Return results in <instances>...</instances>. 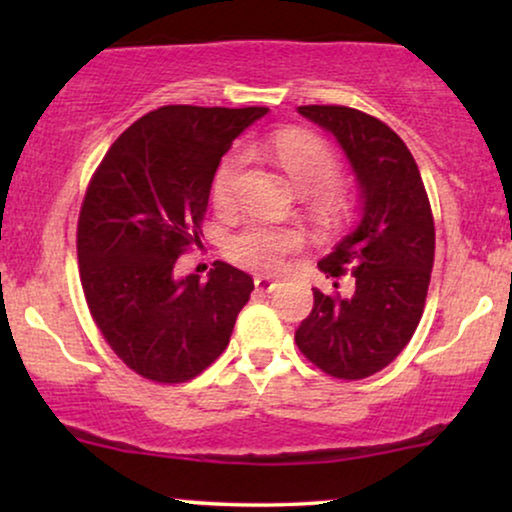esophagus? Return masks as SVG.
<instances>
[{
  "label": "esophagus",
  "mask_w": 512,
  "mask_h": 512,
  "mask_svg": "<svg viewBox=\"0 0 512 512\" xmlns=\"http://www.w3.org/2000/svg\"><path fill=\"white\" fill-rule=\"evenodd\" d=\"M254 284H256L258 291H272V289H275V286H277L275 282H272L270 277H256Z\"/></svg>",
  "instance_id": "esophagus-1"
}]
</instances>
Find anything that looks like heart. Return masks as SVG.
<instances>
[{"mask_svg":"<svg viewBox=\"0 0 512 512\" xmlns=\"http://www.w3.org/2000/svg\"><path fill=\"white\" fill-rule=\"evenodd\" d=\"M249 156H263L282 170L293 186L314 195V205L321 212H333L340 207V198L333 191H324L338 177V158L321 139L305 132H277L270 139L251 144ZM242 170V156L233 153L219 165L214 174L212 195L216 205H228L233 200L237 177ZM305 237L293 226H265L249 223L228 242L230 261L242 268L275 275L284 268L286 256L303 247Z\"/></svg>","mask_w":512,"mask_h":512,"instance_id":"obj_1","label":"heart"}]
</instances>
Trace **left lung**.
<instances>
[{"label":"left lung","mask_w":512,"mask_h":512,"mask_svg":"<svg viewBox=\"0 0 512 512\" xmlns=\"http://www.w3.org/2000/svg\"><path fill=\"white\" fill-rule=\"evenodd\" d=\"M298 114L331 132L345 151L361 219L319 261L326 277H352L354 291L328 296L314 289L296 345L326 375L363 380L403 352L422 319L436 251L431 205L415 158L389 125L335 104H307Z\"/></svg>","instance_id":"obj_1"}]
</instances>
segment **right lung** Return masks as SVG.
Returning a JSON list of instances; mask_svg holds the SVG:
<instances>
[{
  "instance_id": "1",
  "label": "right lung",
  "mask_w": 512,
  "mask_h": 512,
  "mask_svg": "<svg viewBox=\"0 0 512 512\" xmlns=\"http://www.w3.org/2000/svg\"><path fill=\"white\" fill-rule=\"evenodd\" d=\"M265 107L170 104L111 144L79 214V275L104 340L130 370L160 384L193 380L228 347L254 279L216 261L207 282L177 277L200 242L209 191L233 139Z\"/></svg>"
}]
</instances>
